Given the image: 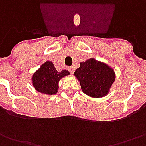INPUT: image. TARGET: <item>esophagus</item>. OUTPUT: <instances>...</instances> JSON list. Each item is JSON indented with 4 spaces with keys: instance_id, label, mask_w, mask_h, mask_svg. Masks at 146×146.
<instances>
[{
    "instance_id": "esophagus-1",
    "label": "esophagus",
    "mask_w": 146,
    "mask_h": 146,
    "mask_svg": "<svg viewBox=\"0 0 146 146\" xmlns=\"http://www.w3.org/2000/svg\"><path fill=\"white\" fill-rule=\"evenodd\" d=\"M68 70H69V71H70L71 74H73L74 71H75V68L74 67H68Z\"/></svg>"
}]
</instances>
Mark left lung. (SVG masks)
<instances>
[{
  "instance_id": "8db88e82",
  "label": "left lung",
  "mask_w": 146,
  "mask_h": 146,
  "mask_svg": "<svg viewBox=\"0 0 146 146\" xmlns=\"http://www.w3.org/2000/svg\"><path fill=\"white\" fill-rule=\"evenodd\" d=\"M80 65L74 76L80 82L82 91L93 98L106 96L115 80V70L109 65L94 58L88 59Z\"/></svg>"
}]
</instances>
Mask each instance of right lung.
Instances as JSON below:
<instances>
[{"instance_id":"obj_1","label":"right lung","mask_w":146,"mask_h":146,"mask_svg":"<svg viewBox=\"0 0 146 146\" xmlns=\"http://www.w3.org/2000/svg\"><path fill=\"white\" fill-rule=\"evenodd\" d=\"M70 75L68 70L58 72L51 61H46L34 72L31 84L37 92L46 95H54L58 92V83L63 77Z\"/></svg>"}]
</instances>
